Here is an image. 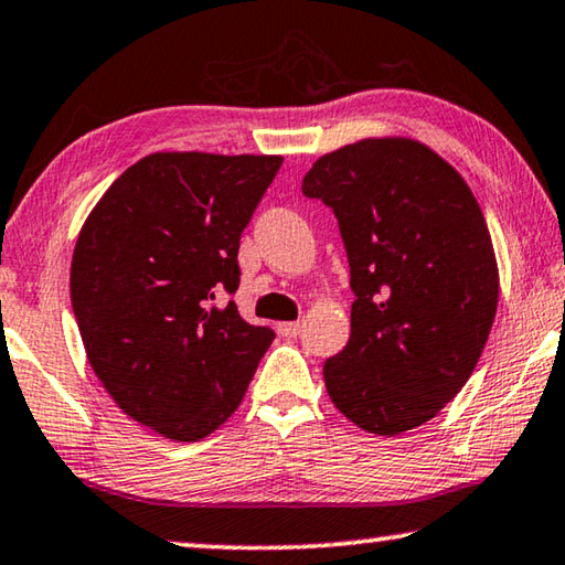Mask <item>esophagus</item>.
<instances>
[{"label": "esophagus", "mask_w": 565, "mask_h": 565, "mask_svg": "<svg viewBox=\"0 0 565 565\" xmlns=\"http://www.w3.org/2000/svg\"><path fill=\"white\" fill-rule=\"evenodd\" d=\"M299 331H301V321H284V324H279V334L286 339L297 337Z\"/></svg>", "instance_id": "34e87169"}]
</instances>
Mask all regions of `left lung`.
Here are the masks:
<instances>
[{"label": "left lung", "instance_id": "1", "mask_svg": "<svg viewBox=\"0 0 565 565\" xmlns=\"http://www.w3.org/2000/svg\"><path fill=\"white\" fill-rule=\"evenodd\" d=\"M342 231L352 334L324 364L329 399L364 433L433 419L470 380L498 309L495 248L480 203L415 138L349 142L303 175Z\"/></svg>", "mask_w": 565, "mask_h": 565}]
</instances>
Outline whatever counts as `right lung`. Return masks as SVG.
<instances>
[{
    "instance_id": "obj_1",
    "label": "right lung",
    "mask_w": 565,
    "mask_h": 565,
    "mask_svg": "<svg viewBox=\"0 0 565 565\" xmlns=\"http://www.w3.org/2000/svg\"><path fill=\"white\" fill-rule=\"evenodd\" d=\"M281 156L160 150L79 228L70 297L87 362L125 415L195 443L234 415L274 331L241 319L238 241Z\"/></svg>"
}]
</instances>
